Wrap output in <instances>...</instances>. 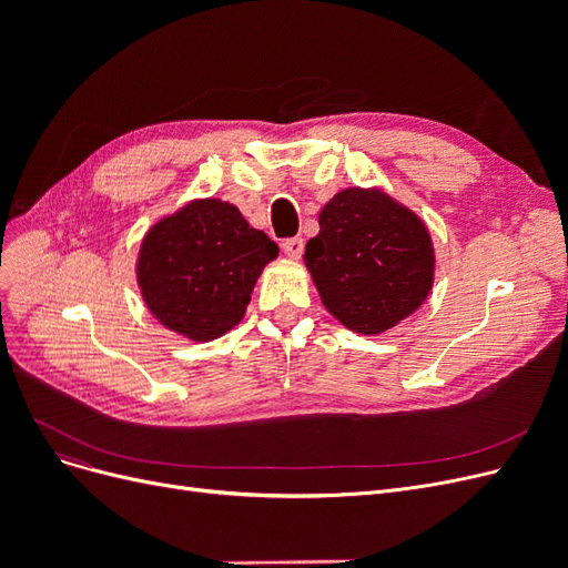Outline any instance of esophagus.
Returning a JSON list of instances; mask_svg holds the SVG:
<instances>
[{
  "label": "esophagus",
  "mask_w": 568,
  "mask_h": 568,
  "mask_svg": "<svg viewBox=\"0 0 568 568\" xmlns=\"http://www.w3.org/2000/svg\"><path fill=\"white\" fill-rule=\"evenodd\" d=\"M282 248H284V253L288 255V257H301V253H303V239L301 236H294V239H286V242L282 244Z\"/></svg>",
  "instance_id": "1"
}]
</instances>
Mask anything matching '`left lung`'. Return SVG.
I'll use <instances>...</instances> for the list:
<instances>
[{"instance_id": "obj_1", "label": "left lung", "mask_w": 568, "mask_h": 568, "mask_svg": "<svg viewBox=\"0 0 568 568\" xmlns=\"http://www.w3.org/2000/svg\"><path fill=\"white\" fill-rule=\"evenodd\" d=\"M303 263L334 320L376 336L417 313L434 288L426 222L379 186H348L320 211Z\"/></svg>"}]
</instances>
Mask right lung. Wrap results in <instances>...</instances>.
I'll return each instance as SVG.
<instances>
[{"instance_id":"obj_1","label":"right lung","mask_w":568,"mask_h":568,"mask_svg":"<svg viewBox=\"0 0 568 568\" xmlns=\"http://www.w3.org/2000/svg\"><path fill=\"white\" fill-rule=\"evenodd\" d=\"M277 255V244L236 205L194 199L149 227L134 274L165 329L205 343L244 320L257 277Z\"/></svg>"}]
</instances>
